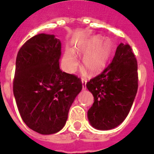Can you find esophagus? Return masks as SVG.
I'll use <instances>...</instances> for the list:
<instances>
[{
    "label": "esophagus",
    "mask_w": 154,
    "mask_h": 154,
    "mask_svg": "<svg viewBox=\"0 0 154 154\" xmlns=\"http://www.w3.org/2000/svg\"><path fill=\"white\" fill-rule=\"evenodd\" d=\"M86 82L87 80L85 79H82V89L85 90L86 89Z\"/></svg>",
    "instance_id": "1"
}]
</instances>
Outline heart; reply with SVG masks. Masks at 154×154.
Returning a JSON list of instances; mask_svg holds the SVG:
<instances>
[{"mask_svg":"<svg viewBox=\"0 0 154 154\" xmlns=\"http://www.w3.org/2000/svg\"><path fill=\"white\" fill-rule=\"evenodd\" d=\"M100 36H95L75 48L76 52L85 55L83 66L89 73H96L106 65L111 56L112 46L109 40L103 42ZM63 64L68 72H74L78 66V60L72 50L67 48L63 55Z\"/></svg>","mask_w":154,"mask_h":154,"instance_id":"obj_1","label":"heart"}]
</instances>
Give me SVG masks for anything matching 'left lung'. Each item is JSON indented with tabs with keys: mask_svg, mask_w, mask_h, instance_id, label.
I'll use <instances>...</instances> for the list:
<instances>
[{
	"mask_svg": "<svg viewBox=\"0 0 154 154\" xmlns=\"http://www.w3.org/2000/svg\"><path fill=\"white\" fill-rule=\"evenodd\" d=\"M86 87L94 97L87 113L92 127L109 130L123 123L138 89L137 62L131 47L120 43L112 62Z\"/></svg>",
	"mask_w": 154,
	"mask_h": 154,
	"instance_id": "1",
	"label": "left lung"
}]
</instances>
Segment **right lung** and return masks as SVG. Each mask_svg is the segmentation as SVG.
<instances>
[{"mask_svg":"<svg viewBox=\"0 0 154 154\" xmlns=\"http://www.w3.org/2000/svg\"><path fill=\"white\" fill-rule=\"evenodd\" d=\"M61 45L54 35L39 34L23 45L16 58L13 92L17 109L24 123L44 135L64 127L82 89L80 79L60 69Z\"/></svg>","mask_w":154,"mask_h":154,"instance_id":"1","label":"right lung"}]
</instances>
